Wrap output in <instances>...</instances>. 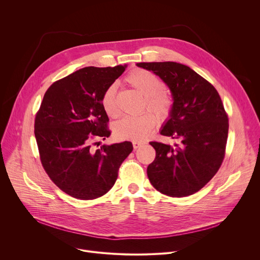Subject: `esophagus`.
<instances>
[{
	"instance_id": "34e87169",
	"label": "esophagus",
	"mask_w": 260,
	"mask_h": 260,
	"mask_svg": "<svg viewBox=\"0 0 260 260\" xmlns=\"http://www.w3.org/2000/svg\"><path fill=\"white\" fill-rule=\"evenodd\" d=\"M142 145H143L142 142H139V141H134V142H133V147H134L135 150L138 149V148H140Z\"/></svg>"
}]
</instances>
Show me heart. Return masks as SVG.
Here are the masks:
<instances>
[{"instance_id": "b5f03b06", "label": "heart", "mask_w": 260, "mask_h": 260, "mask_svg": "<svg viewBox=\"0 0 260 260\" xmlns=\"http://www.w3.org/2000/svg\"><path fill=\"white\" fill-rule=\"evenodd\" d=\"M125 81L144 95L143 109L150 110L158 119H167L173 110V99L165 91V82L150 71L137 69L132 71ZM116 88L110 85L102 95V107L105 113L116 118L119 111L116 106ZM156 124L155 116L144 112L136 117H124L113 124V134L120 140H143L150 135Z\"/></svg>"}]
</instances>
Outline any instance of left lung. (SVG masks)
<instances>
[{
  "label": "left lung",
  "instance_id": "1",
  "mask_svg": "<svg viewBox=\"0 0 260 260\" xmlns=\"http://www.w3.org/2000/svg\"><path fill=\"white\" fill-rule=\"evenodd\" d=\"M169 86L173 110L160 131L174 145L150 142L156 155L147 168L153 187L172 198L201 190L225 155L229 117L216 88L189 67L174 62H139Z\"/></svg>",
  "mask_w": 260,
  "mask_h": 260
}]
</instances>
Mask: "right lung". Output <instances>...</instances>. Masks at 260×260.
Listing matches in <instances>:
<instances>
[{"instance_id":"right-lung-1","label":"right lung","mask_w":260,"mask_h":260,"mask_svg":"<svg viewBox=\"0 0 260 260\" xmlns=\"http://www.w3.org/2000/svg\"><path fill=\"white\" fill-rule=\"evenodd\" d=\"M126 67H86L72 73L51 84L36 114L35 137L42 166L56 186L75 199L106 194L133 151L128 141L92 148L94 139L111 135L102 95Z\"/></svg>"}]
</instances>
